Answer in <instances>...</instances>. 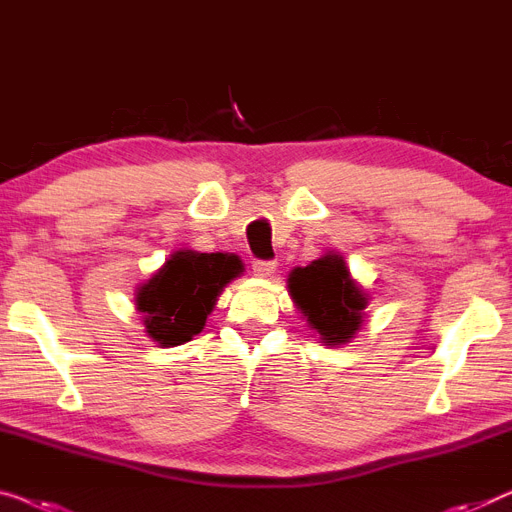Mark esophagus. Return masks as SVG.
I'll return each mask as SVG.
<instances>
[{"mask_svg": "<svg viewBox=\"0 0 512 512\" xmlns=\"http://www.w3.org/2000/svg\"><path fill=\"white\" fill-rule=\"evenodd\" d=\"M276 262H271V259H257V262H253V271L257 278H269L273 271H276Z\"/></svg>", "mask_w": 512, "mask_h": 512, "instance_id": "obj_1", "label": "esophagus"}]
</instances>
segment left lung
Masks as SVG:
<instances>
[{
  "instance_id": "obj_1",
  "label": "left lung",
  "mask_w": 512,
  "mask_h": 512,
  "mask_svg": "<svg viewBox=\"0 0 512 512\" xmlns=\"http://www.w3.org/2000/svg\"><path fill=\"white\" fill-rule=\"evenodd\" d=\"M287 292L324 345L352 342L368 317V292L352 278L345 257L333 250L308 266H296L287 278Z\"/></svg>"
}]
</instances>
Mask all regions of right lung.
<instances>
[{"instance_id":"1","label":"right lung","mask_w":512,"mask_h":512,"mask_svg":"<svg viewBox=\"0 0 512 512\" xmlns=\"http://www.w3.org/2000/svg\"><path fill=\"white\" fill-rule=\"evenodd\" d=\"M243 262L232 253L174 250L147 282L135 287V310L144 333L160 347H177L204 329L227 282L239 278Z\"/></svg>"}]
</instances>
